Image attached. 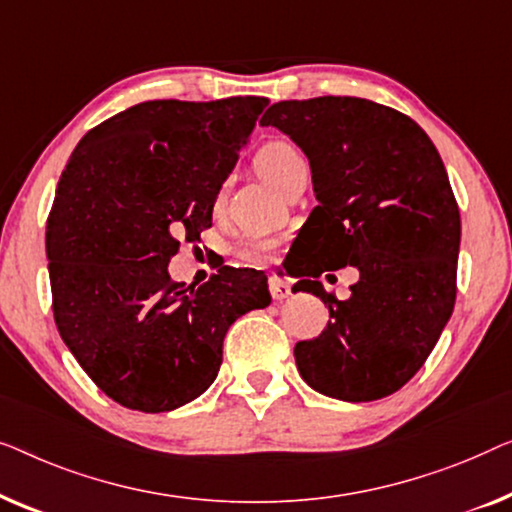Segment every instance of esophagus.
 Returning <instances> with one entry per match:
<instances>
[{
    "label": "esophagus",
    "mask_w": 512,
    "mask_h": 512,
    "mask_svg": "<svg viewBox=\"0 0 512 512\" xmlns=\"http://www.w3.org/2000/svg\"><path fill=\"white\" fill-rule=\"evenodd\" d=\"M269 292L276 301H283L292 294V280L280 276V273H271L269 276Z\"/></svg>",
    "instance_id": "34e87169"
}]
</instances>
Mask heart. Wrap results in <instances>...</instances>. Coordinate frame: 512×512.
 <instances>
[{
  "label": "heart",
  "mask_w": 512,
  "mask_h": 512,
  "mask_svg": "<svg viewBox=\"0 0 512 512\" xmlns=\"http://www.w3.org/2000/svg\"><path fill=\"white\" fill-rule=\"evenodd\" d=\"M255 164L259 174H262L271 185H276L278 190H283L292 178L308 174L306 153L297 146V143L285 139L264 143L255 157ZM222 197H225V187H222L218 199H215V206L222 204ZM273 248H276V241L269 239V236L248 234L241 239L239 248H236V255L248 264H264L271 259Z\"/></svg>",
  "instance_id": "obj_1"
}]
</instances>
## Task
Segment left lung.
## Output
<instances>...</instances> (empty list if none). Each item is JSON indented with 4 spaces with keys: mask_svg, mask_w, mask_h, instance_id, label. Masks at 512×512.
Returning a JSON list of instances; mask_svg holds the SVG:
<instances>
[{
    "mask_svg": "<svg viewBox=\"0 0 512 512\" xmlns=\"http://www.w3.org/2000/svg\"><path fill=\"white\" fill-rule=\"evenodd\" d=\"M259 125L304 150L318 199L292 243L294 278L325 301L329 322L294 345L301 378L331 399L390 397L455 308L462 220L441 155L408 115L359 97L278 102ZM348 263L360 280L338 302L317 278Z\"/></svg>",
    "mask_w": 512,
    "mask_h": 512,
    "instance_id": "8db88e82",
    "label": "left lung"
}]
</instances>
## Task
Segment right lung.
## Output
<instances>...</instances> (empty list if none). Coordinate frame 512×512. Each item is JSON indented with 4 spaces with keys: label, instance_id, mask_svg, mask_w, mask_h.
<instances>
[{
    "label": "right lung",
    "instance_id": "add662e5",
    "mask_svg": "<svg viewBox=\"0 0 512 512\" xmlns=\"http://www.w3.org/2000/svg\"><path fill=\"white\" fill-rule=\"evenodd\" d=\"M266 97L155 99L78 141L46 227L55 325L99 390L141 413L213 385L236 318L271 304L266 276L222 266L199 287L169 278L181 241L211 227L222 183Z\"/></svg>",
    "mask_w": 512,
    "mask_h": 512
}]
</instances>
